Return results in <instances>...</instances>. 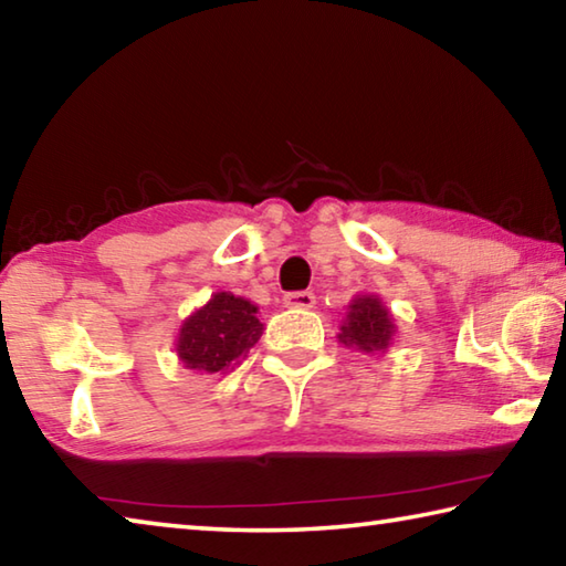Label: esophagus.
<instances>
[{
  "label": "esophagus",
  "mask_w": 566,
  "mask_h": 566,
  "mask_svg": "<svg viewBox=\"0 0 566 566\" xmlns=\"http://www.w3.org/2000/svg\"><path fill=\"white\" fill-rule=\"evenodd\" d=\"M284 306H290V310H312L314 302H317V296L312 292H290L284 294Z\"/></svg>",
  "instance_id": "34e87169"
}]
</instances>
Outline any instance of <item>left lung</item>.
<instances>
[{
	"label": "left lung",
	"mask_w": 566,
	"mask_h": 566,
	"mask_svg": "<svg viewBox=\"0 0 566 566\" xmlns=\"http://www.w3.org/2000/svg\"><path fill=\"white\" fill-rule=\"evenodd\" d=\"M395 314L377 294H357L347 304L337 339L347 349L361 354H385L395 342Z\"/></svg>",
	"instance_id": "1"
}]
</instances>
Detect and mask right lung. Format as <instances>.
Masks as SVG:
<instances>
[{"label": "right lung", "instance_id": "1", "mask_svg": "<svg viewBox=\"0 0 566 566\" xmlns=\"http://www.w3.org/2000/svg\"><path fill=\"white\" fill-rule=\"evenodd\" d=\"M256 304L232 292H214L181 322L175 352L197 375H227L260 342L264 324L256 319Z\"/></svg>", "mask_w": 566, "mask_h": 566}]
</instances>
